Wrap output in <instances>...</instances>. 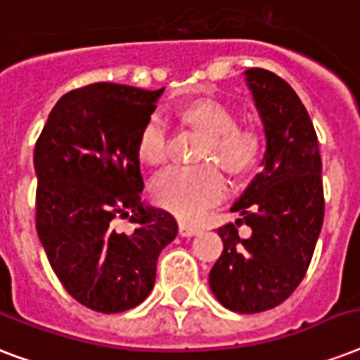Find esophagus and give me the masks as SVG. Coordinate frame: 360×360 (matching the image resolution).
<instances>
[{"label": "esophagus", "instance_id": "34e87169", "mask_svg": "<svg viewBox=\"0 0 360 360\" xmlns=\"http://www.w3.org/2000/svg\"><path fill=\"white\" fill-rule=\"evenodd\" d=\"M200 228L198 226H192V224H186V222H179V236L183 237H192L196 236V233H200Z\"/></svg>", "mask_w": 360, "mask_h": 360}]
</instances>
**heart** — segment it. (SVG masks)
I'll list each match as a JSON object with an SVG mask.
<instances>
[{"label": "heart", "instance_id": "obj_1", "mask_svg": "<svg viewBox=\"0 0 360 360\" xmlns=\"http://www.w3.org/2000/svg\"><path fill=\"white\" fill-rule=\"evenodd\" d=\"M181 120L205 132L202 158H213L230 174H245L257 162L263 134L254 123L236 121V112L217 98H200L181 110ZM169 149V129L160 114H151L138 134L143 162L160 164ZM151 196L181 219H196L226 196V181L213 164L168 166L151 181Z\"/></svg>", "mask_w": 360, "mask_h": 360}]
</instances>
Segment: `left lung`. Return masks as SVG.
I'll use <instances>...</instances> for the list:
<instances>
[{"instance_id": "left-lung-1", "label": "left lung", "mask_w": 360, "mask_h": 360, "mask_svg": "<svg viewBox=\"0 0 360 360\" xmlns=\"http://www.w3.org/2000/svg\"><path fill=\"white\" fill-rule=\"evenodd\" d=\"M246 82L262 115L267 151L231 211L236 224L217 230L224 250L209 273L220 304L239 314L278 307L301 284L323 226L325 198L318 134L291 86L265 69H248ZM251 226L240 240L236 228Z\"/></svg>"}]
</instances>
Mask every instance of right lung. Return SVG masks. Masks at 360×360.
<instances>
[{"label":"right lung","mask_w":360,"mask_h":360,"mask_svg":"<svg viewBox=\"0 0 360 360\" xmlns=\"http://www.w3.org/2000/svg\"><path fill=\"white\" fill-rule=\"evenodd\" d=\"M162 91L106 82L72 89L35 143L37 233L67 293L95 312L138 307L177 236L172 214L141 203L138 134ZM129 212L135 230L115 231Z\"/></svg>","instance_id":"right-lung-1"}]
</instances>
